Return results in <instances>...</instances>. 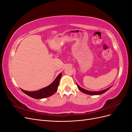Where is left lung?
<instances>
[{"label": "left lung", "mask_w": 132, "mask_h": 132, "mask_svg": "<svg viewBox=\"0 0 132 132\" xmlns=\"http://www.w3.org/2000/svg\"><path fill=\"white\" fill-rule=\"evenodd\" d=\"M77 86L78 87V89L80 90L81 91H82V93H85V94H88V95H97L102 94H103L104 93H105V92H106L107 90H109L111 88V87H112V86H111V87H109V88H107V89H105L104 90H102V91H90L86 90H85L84 89L82 88V87H80L77 84Z\"/></svg>", "instance_id": "obj_1"}]
</instances>
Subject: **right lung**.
Instances as JSON below:
<instances>
[{
  "label": "right lung",
  "mask_w": 132,
  "mask_h": 132,
  "mask_svg": "<svg viewBox=\"0 0 132 132\" xmlns=\"http://www.w3.org/2000/svg\"><path fill=\"white\" fill-rule=\"evenodd\" d=\"M61 77L62 73H60L56 79L54 80V81L51 85L45 87V88L37 91H27L22 89L21 90L23 93H24L27 95L36 99H41L49 97L53 95L57 91L59 85L60 79L61 78Z\"/></svg>",
  "instance_id": "add662e5"
}]
</instances>
